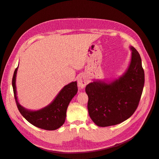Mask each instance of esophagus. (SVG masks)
<instances>
[{"label": "esophagus", "mask_w": 159, "mask_h": 159, "mask_svg": "<svg viewBox=\"0 0 159 159\" xmlns=\"http://www.w3.org/2000/svg\"><path fill=\"white\" fill-rule=\"evenodd\" d=\"M88 78L87 76L84 74H80L78 77V86L81 88H84L87 85Z\"/></svg>", "instance_id": "1"}]
</instances>
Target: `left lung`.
<instances>
[{
  "label": "left lung",
  "instance_id": "8db88e82",
  "mask_svg": "<svg viewBox=\"0 0 159 159\" xmlns=\"http://www.w3.org/2000/svg\"><path fill=\"white\" fill-rule=\"evenodd\" d=\"M131 60L118 78L93 80L87 85L89 117L99 127L121 123L135 111L145 83V73L139 52L133 46Z\"/></svg>",
  "mask_w": 159,
  "mask_h": 159
}]
</instances>
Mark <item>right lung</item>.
Instances as JSON below:
<instances>
[{"instance_id": "1", "label": "right lung", "mask_w": 159, "mask_h": 159, "mask_svg": "<svg viewBox=\"0 0 159 159\" xmlns=\"http://www.w3.org/2000/svg\"><path fill=\"white\" fill-rule=\"evenodd\" d=\"M18 68V66L14 72L12 84L17 107L21 115L30 123L38 128L49 131L60 128L65 122L67 109L71 100L78 92L77 81H72L65 85L54 100L46 107L38 110H30L18 102L16 86Z\"/></svg>"}]
</instances>
